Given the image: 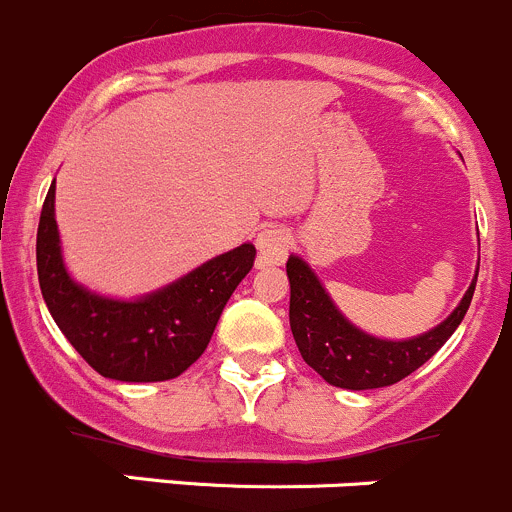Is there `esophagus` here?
Returning <instances> with one entry per match:
<instances>
[{"instance_id": "obj_1", "label": "esophagus", "mask_w": 512, "mask_h": 512, "mask_svg": "<svg viewBox=\"0 0 512 512\" xmlns=\"http://www.w3.org/2000/svg\"><path fill=\"white\" fill-rule=\"evenodd\" d=\"M258 266H278L286 261L288 249H291V234L281 226H268L256 236Z\"/></svg>"}]
</instances>
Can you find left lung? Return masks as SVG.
I'll return each mask as SVG.
<instances>
[{"label":"left lung","mask_w":512,"mask_h":512,"mask_svg":"<svg viewBox=\"0 0 512 512\" xmlns=\"http://www.w3.org/2000/svg\"><path fill=\"white\" fill-rule=\"evenodd\" d=\"M286 273L291 283L288 321H291L293 338H296L303 361L323 381L336 388H348V391L386 388L418 371L460 326L473 301L475 281H478V271H475L458 306L438 326L421 336L391 341V338L373 336L348 321L328 296L316 271L301 256H288Z\"/></svg>","instance_id":"obj_1"}]
</instances>
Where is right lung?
<instances>
[{
  "label": "right lung",
  "mask_w": 512,
  "mask_h": 512,
  "mask_svg": "<svg viewBox=\"0 0 512 512\" xmlns=\"http://www.w3.org/2000/svg\"><path fill=\"white\" fill-rule=\"evenodd\" d=\"M54 191L57 186L52 184L39 219L37 273L59 331L104 378L154 383L181 376L206 351L226 301L254 268V244L209 258L144 296H104L74 281L67 271Z\"/></svg>",
  "instance_id": "add662e5"
}]
</instances>
